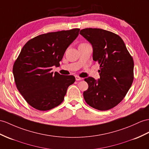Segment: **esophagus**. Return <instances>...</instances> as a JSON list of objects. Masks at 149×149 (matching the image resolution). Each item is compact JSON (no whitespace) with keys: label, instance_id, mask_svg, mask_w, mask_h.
Masks as SVG:
<instances>
[{"label":"esophagus","instance_id":"1","mask_svg":"<svg viewBox=\"0 0 149 149\" xmlns=\"http://www.w3.org/2000/svg\"><path fill=\"white\" fill-rule=\"evenodd\" d=\"M75 78H76V80H77V81H80V80H81V79H82V78H80V77H79L78 76H76Z\"/></svg>","mask_w":149,"mask_h":149}]
</instances>
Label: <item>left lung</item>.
Returning <instances> with one entry per match:
<instances>
[{"instance_id":"obj_1","label":"left lung","mask_w":149,"mask_h":149,"mask_svg":"<svg viewBox=\"0 0 149 149\" xmlns=\"http://www.w3.org/2000/svg\"><path fill=\"white\" fill-rule=\"evenodd\" d=\"M93 47V60L100 64V78L85 79L88 88L83 92L86 102L100 111L116 106L124 99L134 78L133 59L122 38L99 28L79 32Z\"/></svg>"}]
</instances>
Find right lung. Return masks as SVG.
<instances>
[{
  "mask_svg": "<svg viewBox=\"0 0 149 149\" xmlns=\"http://www.w3.org/2000/svg\"><path fill=\"white\" fill-rule=\"evenodd\" d=\"M79 28L38 35L26 42L13 65L17 90L28 104L48 111L63 102L68 86L75 81L72 75L52 72L60 66L65 51L77 38Z\"/></svg>",
  "mask_w": 149,
  "mask_h": 149,
  "instance_id": "1",
  "label": "right lung"
}]
</instances>
